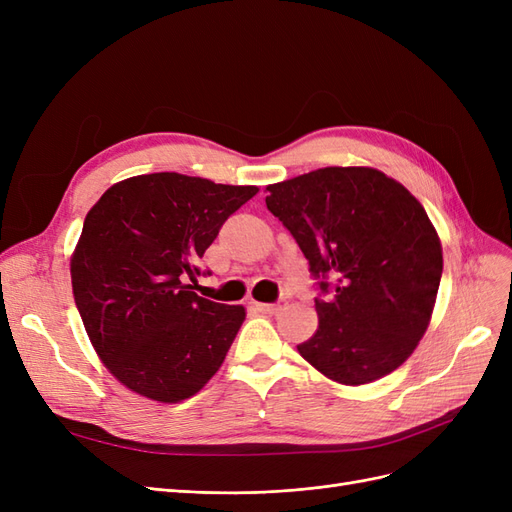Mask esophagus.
Instances as JSON below:
<instances>
[{
    "label": "esophagus",
    "mask_w": 512,
    "mask_h": 512,
    "mask_svg": "<svg viewBox=\"0 0 512 512\" xmlns=\"http://www.w3.org/2000/svg\"><path fill=\"white\" fill-rule=\"evenodd\" d=\"M256 307L260 309L262 314H277L284 307V299L277 301V303H256Z\"/></svg>",
    "instance_id": "34e87169"
}]
</instances>
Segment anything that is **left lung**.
Instances as JSON below:
<instances>
[{
    "mask_svg": "<svg viewBox=\"0 0 512 512\" xmlns=\"http://www.w3.org/2000/svg\"><path fill=\"white\" fill-rule=\"evenodd\" d=\"M267 190V209L299 243L318 288V329L299 354L342 384L391 374L427 331L442 277L423 205L361 166L318 168Z\"/></svg>",
    "mask_w": 512,
    "mask_h": 512,
    "instance_id": "left-lung-1",
    "label": "left lung"
}]
</instances>
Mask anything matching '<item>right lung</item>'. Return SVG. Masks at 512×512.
Wrapping results in <instances>:
<instances>
[{
  "label": "right lung",
  "mask_w": 512,
  "mask_h": 512,
  "mask_svg": "<svg viewBox=\"0 0 512 512\" xmlns=\"http://www.w3.org/2000/svg\"><path fill=\"white\" fill-rule=\"evenodd\" d=\"M258 192L179 173L130 177L87 213L70 273L85 331L134 393L177 404L220 369L245 320L241 305L198 297V260Z\"/></svg>",
  "instance_id": "obj_1"
}]
</instances>
